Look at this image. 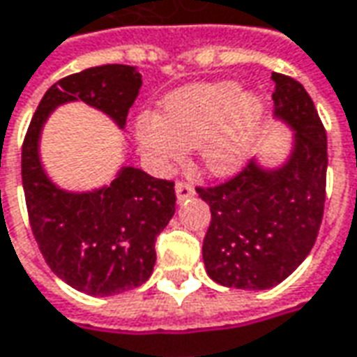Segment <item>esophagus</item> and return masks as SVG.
<instances>
[{"mask_svg": "<svg viewBox=\"0 0 357 357\" xmlns=\"http://www.w3.org/2000/svg\"><path fill=\"white\" fill-rule=\"evenodd\" d=\"M174 190H176V198H178V202H183L186 198H190V196H195V186L188 183H184V181H178L176 186H174Z\"/></svg>", "mask_w": 357, "mask_h": 357, "instance_id": "1", "label": "esophagus"}]
</instances>
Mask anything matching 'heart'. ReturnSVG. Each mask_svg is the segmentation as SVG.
I'll return each instance as SVG.
<instances>
[{"mask_svg": "<svg viewBox=\"0 0 357 357\" xmlns=\"http://www.w3.org/2000/svg\"><path fill=\"white\" fill-rule=\"evenodd\" d=\"M263 117L261 98L243 94L240 84H192L167 96L157 117H141L137 143L159 167L178 165L186 149H200L206 173L229 176L250 161Z\"/></svg>", "mask_w": 357, "mask_h": 357, "instance_id": "heart-1", "label": "heart"}]
</instances>
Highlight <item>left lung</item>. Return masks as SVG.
I'll list each match as a JSON object with an SVG mask.
<instances>
[{"mask_svg": "<svg viewBox=\"0 0 357 357\" xmlns=\"http://www.w3.org/2000/svg\"><path fill=\"white\" fill-rule=\"evenodd\" d=\"M275 116L295 129L281 169L250 161L226 183L196 186L212 212L202 257L224 287L263 291L284 281L317 241L326 200V129L303 84L273 73Z\"/></svg>", "mask_w": 357, "mask_h": 357, "instance_id": "left-lung-1", "label": "left lung"}]
</instances>
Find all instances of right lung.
<instances>
[{
  "mask_svg": "<svg viewBox=\"0 0 357 357\" xmlns=\"http://www.w3.org/2000/svg\"><path fill=\"white\" fill-rule=\"evenodd\" d=\"M139 88L141 74L128 64L70 74L43 96L23 141L21 178L33 236L52 273L86 295H117L149 279L157 236L174 214V183L123 167L100 190H61L39 161L40 129L54 107L74 100L102 109L123 128Z\"/></svg>",
  "mask_w": 357,
  "mask_h": 357,
  "instance_id": "obj_1",
  "label": "right lung"
}]
</instances>
